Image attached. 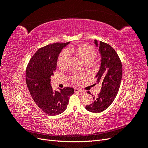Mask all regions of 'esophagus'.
Instances as JSON below:
<instances>
[{
    "label": "esophagus",
    "mask_w": 148,
    "mask_h": 148,
    "mask_svg": "<svg viewBox=\"0 0 148 148\" xmlns=\"http://www.w3.org/2000/svg\"><path fill=\"white\" fill-rule=\"evenodd\" d=\"M83 90H82V89H78V88H75V92H83Z\"/></svg>",
    "instance_id": "obj_1"
}]
</instances>
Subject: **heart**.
<instances>
[{
	"label": "heart",
	"instance_id": "heart-1",
	"mask_svg": "<svg viewBox=\"0 0 148 148\" xmlns=\"http://www.w3.org/2000/svg\"><path fill=\"white\" fill-rule=\"evenodd\" d=\"M73 51L86 64L91 63L96 59L97 52L94 48L88 44H80L73 49ZM70 55L66 50L62 51L58 57L57 66L60 69H65L68 65ZM82 78L81 75H74L71 78L72 82L77 83L78 79Z\"/></svg>",
	"mask_w": 148,
	"mask_h": 148
}]
</instances>
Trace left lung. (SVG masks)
Wrapping results in <instances>:
<instances>
[{"label":"left lung","instance_id":"obj_1","mask_svg":"<svg viewBox=\"0 0 148 148\" xmlns=\"http://www.w3.org/2000/svg\"><path fill=\"white\" fill-rule=\"evenodd\" d=\"M97 47L98 44L95 40ZM99 50L101 55L100 69L96 77V84L101 83V92L94 96V102L86 106L88 111L99 113L105 110L111 105L117 96L122 77V65L117 53L109 44L100 41ZM88 93L90 94L89 92Z\"/></svg>","mask_w":148,"mask_h":148}]
</instances>
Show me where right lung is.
Returning <instances> with one entry per match:
<instances>
[{
	"instance_id": "obj_1",
	"label": "right lung",
	"mask_w": 148,
	"mask_h": 148,
	"mask_svg": "<svg viewBox=\"0 0 148 148\" xmlns=\"http://www.w3.org/2000/svg\"><path fill=\"white\" fill-rule=\"evenodd\" d=\"M70 42H57L40 48L31 59L26 70V82L30 95L37 106L49 115H56L66 109L73 88L53 91L51 76L57 69L58 57Z\"/></svg>"
}]
</instances>
